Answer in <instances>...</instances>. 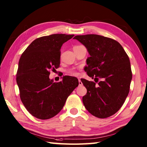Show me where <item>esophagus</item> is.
Segmentation results:
<instances>
[{
	"label": "esophagus",
	"mask_w": 147,
	"mask_h": 147,
	"mask_svg": "<svg viewBox=\"0 0 147 147\" xmlns=\"http://www.w3.org/2000/svg\"><path fill=\"white\" fill-rule=\"evenodd\" d=\"M78 83H79V86L83 85V83L82 82H81V80H80V79H78Z\"/></svg>",
	"instance_id": "34e87169"
}]
</instances>
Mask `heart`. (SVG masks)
<instances>
[{"instance_id": "1", "label": "heart", "mask_w": 147, "mask_h": 147, "mask_svg": "<svg viewBox=\"0 0 147 147\" xmlns=\"http://www.w3.org/2000/svg\"><path fill=\"white\" fill-rule=\"evenodd\" d=\"M67 73L71 74V75H73V76H77L78 74L77 72L76 71H74V70H69V71H67Z\"/></svg>"}]
</instances>
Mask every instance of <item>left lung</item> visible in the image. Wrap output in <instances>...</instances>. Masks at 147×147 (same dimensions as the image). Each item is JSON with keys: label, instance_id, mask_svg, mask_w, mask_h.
Instances as JSON below:
<instances>
[{"label": "left lung", "instance_id": "8db88e82", "mask_svg": "<svg viewBox=\"0 0 147 147\" xmlns=\"http://www.w3.org/2000/svg\"><path fill=\"white\" fill-rule=\"evenodd\" d=\"M74 38L88 50L90 57L85 70L95 82L81 79L87 90L83 104L96 117H110L121 109L129 92L132 72L128 55L119 43L108 37L90 34Z\"/></svg>", "mask_w": 147, "mask_h": 147}]
</instances>
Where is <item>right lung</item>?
Segmentation results:
<instances>
[{
  "instance_id": "obj_1",
  "label": "right lung",
  "mask_w": 147,
  "mask_h": 147,
  "mask_svg": "<svg viewBox=\"0 0 147 147\" xmlns=\"http://www.w3.org/2000/svg\"><path fill=\"white\" fill-rule=\"evenodd\" d=\"M74 36L53 34L40 37L22 54L16 82L21 100L33 116L42 120L54 117L78 86V80L74 77L64 76L59 82L49 79L50 71L60 66L62 44Z\"/></svg>"
}]
</instances>
